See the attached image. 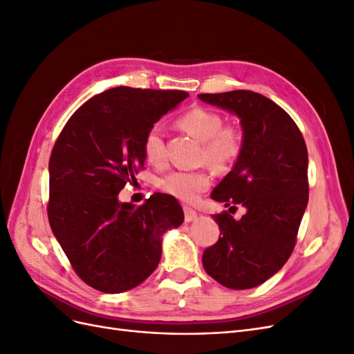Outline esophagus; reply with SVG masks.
I'll return each instance as SVG.
<instances>
[{"label":"esophagus","instance_id":"1","mask_svg":"<svg viewBox=\"0 0 354 354\" xmlns=\"http://www.w3.org/2000/svg\"><path fill=\"white\" fill-rule=\"evenodd\" d=\"M183 211H185V220L187 223L194 221L196 217H198V212L195 209H192L190 207H183Z\"/></svg>","mask_w":354,"mask_h":354}]
</instances>
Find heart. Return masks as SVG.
Listing matches in <instances>:
<instances>
[{"label": "heart", "instance_id": "1", "mask_svg": "<svg viewBox=\"0 0 354 354\" xmlns=\"http://www.w3.org/2000/svg\"><path fill=\"white\" fill-rule=\"evenodd\" d=\"M181 130L202 143L201 160L218 171H227L241 158L245 147L243 131L236 125H223V118L217 112L195 108L177 120ZM143 152L152 165H164L167 159L164 134L153 127L145 136ZM212 181L208 169L173 171L159 180V187L165 194L185 202H194Z\"/></svg>", "mask_w": 354, "mask_h": 354}]
</instances>
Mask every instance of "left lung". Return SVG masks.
I'll use <instances>...</instances> for the list:
<instances>
[{
	"label": "left lung",
	"mask_w": 354,
	"mask_h": 354,
	"mask_svg": "<svg viewBox=\"0 0 354 354\" xmlns=\"http://www.w3.org/2000/svg\"><path fill=\"white\" fill-rule=\"evenodd\" d=\"M198 97L236 115L245 137L241 158L211 198L226 207L239 203L246 212L241 220L227 212L212 216L221 236L203 251L202 264L223 286L250 289L279 272L295 246L308 202L306 142L292 118L259 93Z\"/></svg>",
	"instance_id": "1"
}]
</instances>
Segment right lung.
<instances>
[{
    "label": "right lung",
    "instance_id": "1",
    "mask_svg": "<svg viewBox=\"0 0 354 354\" xmlns=\"http://www.w3.org/2000/svg\"><path fill=\"white\" fill-rule=\"evenodd\" d=\"M186 91L116 87L85 102L63 128L48 162V221L73 270L91 288L120 294L153 273L162 234L185 220L156 194L143 205L118 194L145 165L143 140Z\"/></svg>",
    "mask_w": 354,
    "mask_h": 354
}]
</instances>
